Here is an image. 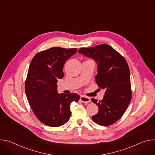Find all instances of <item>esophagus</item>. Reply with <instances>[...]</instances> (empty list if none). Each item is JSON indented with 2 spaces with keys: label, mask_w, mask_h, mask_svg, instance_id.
Wrapping results in <instances>:
<instances>
[{
  "label": "esophagus",
  "mask_w": 155,
  "mask_h": 155,
  "mask_svg": "<svg viewBox=\"0 0 155 155\" xmlns=\"http://www.w3.org/2000/svg\"><path fill=\"white\" fill-rule=\"evenodd\" d=\"M80 99L83 103H88V102H90L91 101L90 97H86V96H81L80 97Z\"/></svg>",
  "instance_id": "1"
}]
</instances>
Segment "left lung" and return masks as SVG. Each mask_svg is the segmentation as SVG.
Listing matches in <instances>:
<instances>
[{
	"label": "left lung",
	"mask_w": 155,
	"mask_h": 155,
	"mask_svg": "<svg viewBox=\"0 0 155 155\" xmlns=\"http://www.w3.org/2000/svg\"><path fill=\"white\" fill-rule=\"evenodd\" d=\"M78 53L93 59L97 64L96 81L105 90L102 101L91 99L99 107L93 121L101 126H109L123 115L132 96L130 71L126 59L112 47L101 44L91 48H81Z\"/></svg>",
	"instance_id": "obj_1"
}]
</instances>
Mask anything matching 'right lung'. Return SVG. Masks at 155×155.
Instances as JSON below:
<instances>
[{"label":"right lung","instance_id":"obj_1","mask_svg":"<svg viewBox=\"0 0 155 155\" xmlns=\"http://www.w3.org/2000/svg\"><path fill=\"white\" fill-rule=\"evenodd\" d=\"M77 48L53 47L37 53L32 58L25 83L29 104L36 117L44 124L58 127L71 117V104L78 102L76 93H58L57 82L64 77L63 67Z\"/></svg>","mask_w":155,"mask_h":155}]
</instances>
